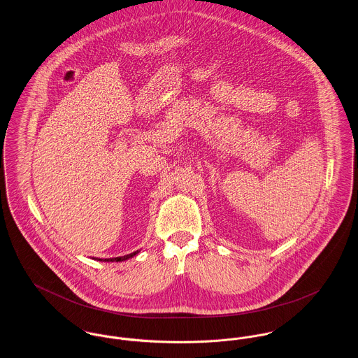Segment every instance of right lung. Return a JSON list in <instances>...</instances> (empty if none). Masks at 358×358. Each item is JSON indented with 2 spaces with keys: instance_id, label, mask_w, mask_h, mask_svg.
I'll return each instance as SVG.
<instances>
[{
  "instance_id": "add662e5",
  "label": "right lung",
  "mask_w": 358,
  "mask_h": 358,
  "mask_svg": "<svg viewBox=\"0 0 358 358\" xmlns=\"http://www.w3.org/2000/svg\"><path fill=\"white\" fill-rule=\"evenodd\" d=\"M140 250H136V252H132V253H129V255H125V256H120V257H110V259H95V260H99V262H124V260H128V259H131V257H134L135 255H138Z\"/></svg>"
}]
</instances>
